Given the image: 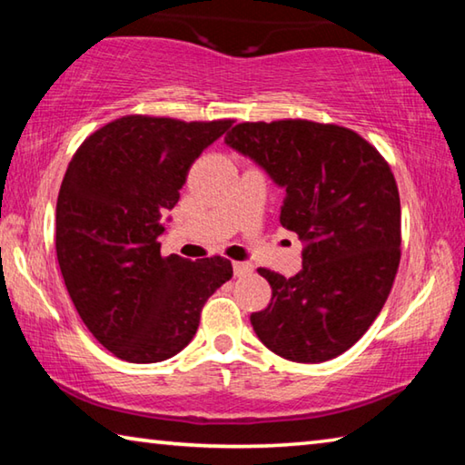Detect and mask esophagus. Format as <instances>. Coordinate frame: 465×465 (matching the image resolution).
<instances>
[{"mask_svg":"<svg viewBox=\"0 0 465 465\" xmlns=\"http://www.w3.org/2000/svg\"><path fill=\"white\" fill-rule=\"evenodd\" d=\"M233 274L235 277H246L248 272H252V264L248 262H233Z\"/></svg>","mask_w":465,"mask_h":465,"instance_id":"1","label":"esophagus"}]
</instances>
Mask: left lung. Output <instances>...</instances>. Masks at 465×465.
Wrapping results in <instances>:
<instances>
[{"label":"left lung","mask_w":465,"mask_h":465,"mask_svg":"<svg viewBox=\"0 0 465 465\" xmlns=\"http://www.w3.org/2000/svg\"><path fill=\"white\" fill-rule=\"evenodd\" d=\"M225 145L285 191L281 225L305 243L295 277L258 269L269 308L250 316L274 355L322 363L380 316L400 264V194L388 162L355 131L302 119L242 123Z\"/></svg>","instance_id":"1"}]
</instances>
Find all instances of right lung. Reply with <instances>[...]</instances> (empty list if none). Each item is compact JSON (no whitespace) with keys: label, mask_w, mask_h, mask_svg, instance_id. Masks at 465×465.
I'll return each instance as SVG.
<instances>
[{"label":"right lung","mask_w":465,"mask_h":465,"mask_svg":"<svg viewBox=\"0 0 465 465\" xmlns=\"http://www.w3.org/2000/svg\"><path fill=\"white\" fill-rule=\"evenodd\" d=\"M232 121L123 116L84 141L57 199L59 269L94 338L129 363L178 355L207 299L232 279L222 256H162L166 213L196 157ZM170 222V217H168Z\"/></svg>","instance_id":"obj_1"}]
</instances>
